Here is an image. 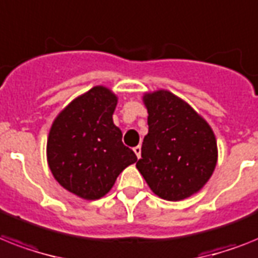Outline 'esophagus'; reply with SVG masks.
Returning a JSON list of instances; mask_svg holds the SVG:
<instances>
[{
	"label": "esophagus",
	"instance_id": "esophagus-1",
	"mask_svg": "<svg viewBox=\"0 0 258 258\" xmlns=\"http://www.w3.org/2000/svg\"><path fill=\"white\" fill-rule=\"evenodd\" d=\"M134 152H135V155L138 156V159H140V154H142V147H140V146H136V147H134Z\"/></svg>",
	"mask_w": 258,
	"mask_h": 258
}]
</instances>
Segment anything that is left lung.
Masks as SVG:
<instances>
[{"mask_svg": "<svg viewBox=\"0 0 258 258\" xmlns=\"http://www.w3.org/2000/svg\"><path fill=\"white\" fill-rule=\"evenodd\" d=\"M148 134L136 168L159 198L179 202L202 189L217 163V143L209 124L169 91L143 96Z\"/></svg>", "mask_w": 258, "mask_h": 258, "instance_id": "left-lung-1", "label": "left lung"}]
</instances>
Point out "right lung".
<instances>
[{
    "label": "right lung",
    "mask_w": 258,
    "mask_h": 258,
    "mask_svg": "<svg viewBox=\"0 0 258 258\" xmlns=\"http://www.w3.org/2000/svg\"><path fill=\"white\" fill-rule=\"evenodd\" d=\"M118 98L95 86L60 111L47 138V163L58 183L86 200L107 194L125 167L138 160L112 122Z\"/></svg>",
    "instance_id": "right-lung-1"
}]
</instances>
